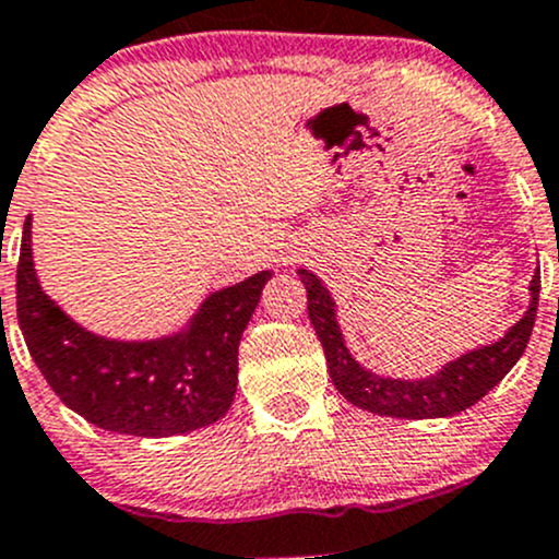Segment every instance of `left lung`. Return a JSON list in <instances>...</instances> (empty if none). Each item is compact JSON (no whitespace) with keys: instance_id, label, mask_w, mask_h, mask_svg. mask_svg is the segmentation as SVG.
<instances>
[{"instance_id":"obj_1","label":"left lung","mask_w":559,"mask_h":559,"mask_svg":"<svg viewBox=\"0 0 559 559\" xmlns=\"http://www.w3.org/2000/svg\"><path fill=\"white\" fill-rule=\"evenodd\" d=\"M298 277L307 285L309 320H312L314 333H318L322 349H325L328 371H331L338 393L349 404L366 408V412L401 419L452 417V414L465 412L476 401L485 399L525 353L527 342H531L533 322H536L540 290V277L536 274L531 282V307L522 314V320H516L506 331L500 342L460 355L457 360L447 364L439 373L428 379H390L366 371L349 355L342 331H338L333 298L322 287V282L307 269H298Z\"/></svg>"}]
</instances>
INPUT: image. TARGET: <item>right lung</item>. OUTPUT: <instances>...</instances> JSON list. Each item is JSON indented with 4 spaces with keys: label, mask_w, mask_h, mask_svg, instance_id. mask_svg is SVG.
<instances>
[{
    "label": "right lung",
    "mask_w": 559,
    "mask_h": 559,
    "mask_svg": "<svg viewBox=\"0 0 559 559\" xmlns=\"http://www.w3.org/2000/svg\"><path fill=\"white\" fill-rule=\"evenodd\" d=\"M272 272L212 293L191 325L153 342H115L69 320L37 282L32 217L23 223L19 325L50 390L96 428L126 436L191 433L217 423L237 393L239 338Z\"/></svg>",
    "instance_id": "1"
}]
</instances>
